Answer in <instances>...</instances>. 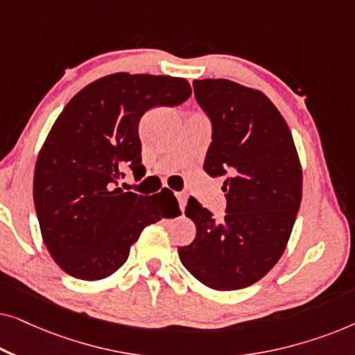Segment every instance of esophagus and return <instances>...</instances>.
<instances>
[{
    "label": "esophagus",
    "instance_id": "esophagus-1",
    "mask_svg": "<svg viewBox=\"0 0 355 355\" xmlns=\"http://www.w3.org/2000/svg\"><path fill=\"white\" fill-rule=\"evenodd\" d=\"M176 198L179 202V208H181V211H184V208H186V203H187V196L184 192H178Z\"/></svg>",
    "mask_w": 355,
    "mask_h": 355
}]
</instances>
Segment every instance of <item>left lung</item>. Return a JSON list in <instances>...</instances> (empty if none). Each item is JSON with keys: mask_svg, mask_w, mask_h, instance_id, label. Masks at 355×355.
<instances>
[{"mask_svg": "<svg viewBox=\"0 0 355 355\" xmlns=\"http://www.w3.org/2000/svg\"><path fill=\"white\" fill-rule=\"evenodd\" d=\"M213 124L203 169L226 176L221 221L191 197L196 239L179 247L193 278L215 291L247 288L281 259L302 200V166L289 125L263 92L227 79L193 80Z\"/></svg>", "mask_w": 355, "mask_h": 355, "instance_id": "left-lung-1", "label": "left lung"}]
</instances>
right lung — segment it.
<instances>
[{"mask_svg": "<svg viewBox=\"0 0 355 355\" xmlns=\"http://www.w3.org/2000/svg\"><path fill=\"white\" fill-rule=\"evenodd\" d=\"M191 94L182 77L116 72L84 87L58 116L37 157L33 202L43 242L64 273L108 278L145 226L181 215L166 187L137 196L118 181L128 168L135 179L145 174L139 139L145 111L181 105Z\"/></svg>", "mask_w": 355, "mask_h": 355, "instance_id": "1", "label": "right lung"}]
</instances>
